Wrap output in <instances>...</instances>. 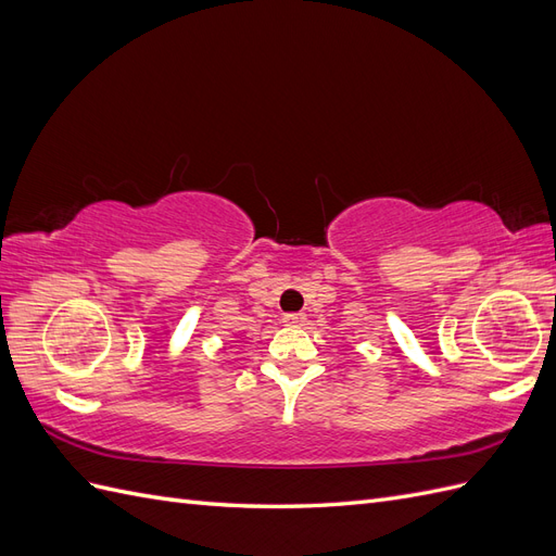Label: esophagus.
I'll use <instances>...</instances> for the list:
<instances>
[{
	"instance_id": "1",
	"label": "esophagus",
	"mask_w": 556,
	"mask_h": 556,
	"mask_svg": "<svg viewBox=\"0 0 556 556\" xmlns=\"http://www.w3.org/2000/svg\"><path fill=\"white\" fill-rule=\"evenodd\" d=\"M282 323L288 327H299V325L306 323V315L304 313H288L282 317Z\"/></svg>"
}]
</instances>
